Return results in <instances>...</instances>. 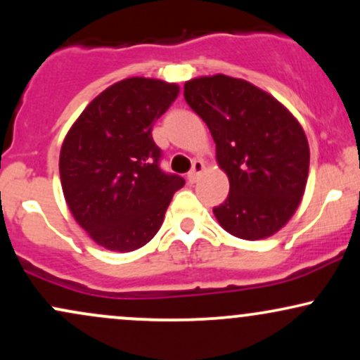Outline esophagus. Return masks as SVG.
I'll return each mask as SVG.
<instances>
[{
    "instance_id": "1",
    "label": "esophagus",
    "mask_w": 360,
    "mask_h": 360,
    "mask_svg": "<svg viewBox=\"0 0 360 360\" xmlns=\"http://www.w3.org/2000/svg\"><path fill=\"white\" fill-rule=\"evenodd\" d=\"M203 169H205L203 160H194L193 169L188 172V183H191V184L196 183L198 177H200L201 172H203Z\"/></svg>"
}]
</instances>
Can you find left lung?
Here are the masks:
<instances>
[{
    "label": "left lung",
    "instance_id": "left-lung-1",
    "mask_svg": "<svg viewBox=\"0 0 360 360\" xmlns=\"http://www.w3.org/2000/svg\"><path fill=\"white\" fill-rule=\"evenodd\" d=\"M184 100L208 125L230 193L213 208L223 229L243 240L271 237L286 225L307 188V135L281 103L235 77H196Z\"/></svg>",
    "mask_w": 360,
    "mask_h": 360
}]
</instances>
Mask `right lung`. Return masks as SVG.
Wrapping results in <instances>:
<instances>
[{
  "mask_svg": "<svg viewBox=\"0 0 360 360\" xmlns=\"http://www.w3.org/2000/svg\"><path fill=\"white\" fill-rule=\"evenodd\" d=\"M179 86L147 77L115 82L86 106L65 135L59 172L72 217L98 245L143 247L162 225L172 194L184 186L160 169L152 139Z\"/></svg>",
  "mask_w": 360,
  "mask_h": 360,
  "instance_id": "right-lung-1",
  "label": "right lung"
}]
</instances>
